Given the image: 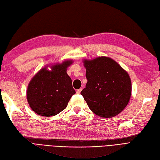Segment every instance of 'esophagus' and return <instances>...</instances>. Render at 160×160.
<instances>
[{
	"instance_id": "obj_1",
	"label": "esophagus",
	"mask_w": 160,
	"mask_h": 160,
	"mask_svg": "<svg viewBox=\"0 0 160 160\" xmlns=\"http://www.w3.org/2000/svg\"><path fill=\"white\" fill-rule=\"evenodd\" d=\"M81 90H82V89H81V88H80V89H79V90H77V94H79L81 93Z\"/></svg>"
}]
</instances>
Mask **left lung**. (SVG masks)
<instances>
[{
  "instance_id": "8db88e82",
  "label": "left lung",
  "mask_w": 160,
  "mask_h": 160,
  "mask_svg": "<svg viewBox=\"0 0 160 160\" xmlns=\"http://www.w3.org/2000/svg\"><path fill=\"white\" fill-rule=\"evenodd\" d=\"M88 82L81 94L96 115L112 118L128 104L131 95L129 74L108 57L83 59Z\"/></svg>"
}]
</instances>
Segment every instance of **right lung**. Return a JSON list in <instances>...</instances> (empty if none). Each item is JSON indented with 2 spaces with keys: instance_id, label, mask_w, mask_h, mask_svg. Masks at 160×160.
<instances>
[{
  "instance_id": "right-lung-1",
  "label": "right lung",
  "mask_w": 160,
  "mask_h": 160,
  "mask_svg": "<svg viewBox=\"0 0 160 160\" xmlns=\"http://www.w3.org/2000/svg\"><path fill=\"white\" fill-rule=\"evenodd\" d=\"M73 61L65 60L61 63L42 68L35 74L28 85L27 98L30 108L38 115L49 117L64 109L71 97L76 93L72 80L66 71Z\"/></svg>"
}]
</instances>
